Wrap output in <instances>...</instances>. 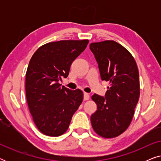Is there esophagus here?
I'll return each mask as SVG.
<instances>
[{
	"label": "esophagus",
	"instance_id": "1",
	"mask_svg": "<svg viewBox=\"0 0 161 161\" xmlns=\"http://www.w3.org/2000/svg\"><path fill=\"white\" fill-rule=\"evenodd\" d=\"M89 94H88V93H86V92H84V93H83V100H89Z\"/></svg>",
	"mask_w": 161,
	"mask_h": 161
}]
</instances>
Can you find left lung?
<instances>
[{
  "label": "left lung",
  "instance_id": "1",
  "mask_svg": "<svg viewBox=\"0 0 161 161\" xmlns=\"http://www.w3.org/2000/svg\"><path fill=\"white\" fill-rule=\"evenodd\" d=\"M98 64L102 80L108 81L105 97L94 94L97 105L91 116L95 133L105 138L119 136L133 119L140 95L139 73L135 59L126 48L115 41L90 44Z\"/></svg>",
  "mask_w": 161,
  "mask_h": 161
}]
</instances>
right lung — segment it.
<instances>
[{"instance_id": "add662e5", "label": "right lung", "mask_w": 161, "mask_h": 161, "mask_svg": "<svg viewBox=\"0 0 161 161\" xmlns=\"http://www.w3.org/2000/svg\"><path fill=\"white\" fill-rule=\"evenodd\" d=\"M84 40H61L39 47L31 58L25 75V94L30 113L39 131L56 137L67 130L83 101L80 89L61 86L73 61L86 49Z\"/></svg>"}]
</instances>
